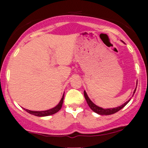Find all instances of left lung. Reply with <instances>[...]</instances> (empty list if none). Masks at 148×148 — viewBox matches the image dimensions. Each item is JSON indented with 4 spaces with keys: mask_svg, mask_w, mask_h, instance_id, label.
Segmentation results:
<instances>
[{
    "mask_svg": "<svg viewBox=\"0 0 148 148\" xmlns=\"http://www.w3.org/2000/svg\"><path fill=\"white\" fill-rule=\"evenodd\" d=\"M137 88V87H136ZM135 90H136V89L134 90V92H133V94H135ZM84 96H85V98H86V102L88 103V106H90V108L92 109V110L95 112L97 114H100V115H110V114H114V113H116L118 112L121 110V109H122L123 107H125L126 105L128 104V102L130 101V100H129L128 101H127L126 102L124 103L123 105H121L120 106H118L116 107V108H107V109H104V108H101V107H99L98 106H96V104H94V103H93L92 102V100H90V98H89V97L88 95H87V93L86 91H84Z\"/></svg>",
    "mask_w": 148,
    "mask_h": 148,
    "instance_id": "8db88e82",
    "label": "left lung"
}]
</instances>
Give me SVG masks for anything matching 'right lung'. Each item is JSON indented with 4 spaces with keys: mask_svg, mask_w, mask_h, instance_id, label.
<instances>
[{
    "mask_svg": "<svg viewBox=\"0 0 148 148\" xmlns=\"http://www.w3.org/2000/svg\"><path fill=\"white\" fill-rule=\"evenodd\" d=\"M64 96L63 94L61 100H60L59 103H58L55 107H54V108H52L51 109H49V110H44V111H32V110H27V109H25V108L23 109L27 111L28 113H29V114H33L34 116H49V115L54 114L57 112H58V111L60 110V108H61L62 103H63Z\"/></svg>",
    "mask_w": 148,
    "mask_h": 148,
    "instance_id": "right-lung-1",
    "label": "right lung"
}]
</instances>
